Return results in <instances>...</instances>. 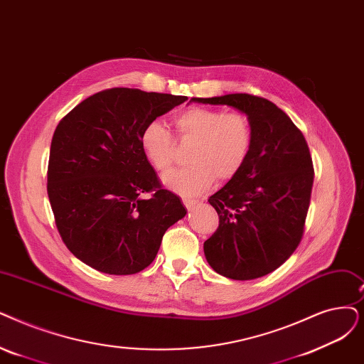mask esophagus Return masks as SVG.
Here are the masks:
<instances>
[{
	"mask_svg": "<svg viewBox=\"0 0 364 364\" xmlns=\"http://www.w3.org/2000/svg\"><path fill=\"white\" fill-rule=\"evenodd\" d=\"M183 203H184V207L188 211H192L195 208V205L198 203V200H195V199H183Z\"/></svg>",
	"mask_w": 364,
	"mask_h": 364,
	"instance_id": "34e87169",
	"label": "esophagus"
}]
</instances>
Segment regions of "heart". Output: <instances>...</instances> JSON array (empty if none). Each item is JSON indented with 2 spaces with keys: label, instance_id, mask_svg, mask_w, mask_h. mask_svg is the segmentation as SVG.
Here are the masks:
<instances>
[{
  "label": "heart",
  "instance_id": "obj_1",
  "mask_svg": "<svg viewBox=\"0 0 364 364\" xmlns=\"http://www.w3.org/2000/svg\"><path fill=\"white\" fill-rule=\"evenodd\" d=\"M181 143H195L188 156L191 168L164 177L171 192L184 198L199 196L213 186L215 177L228 181L238 173L252 146V128L247 116L215 108L192 107L173 119ZM139 147L150 166L168 172L176 162V141L165 126L153 120L139 135Z\"/></svg>",
  "mask_w": 364,
  "mask_h": 364
}]
</instances>
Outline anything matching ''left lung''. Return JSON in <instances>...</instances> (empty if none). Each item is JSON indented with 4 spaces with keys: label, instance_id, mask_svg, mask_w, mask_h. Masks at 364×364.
<instances>
[{
    "label": "left lung",
    "instance_id": "obj_1",
    "mask_svg": "<svg viewBox=\"0 0 364 364\" xmlns=\"http://www.w3.org/2000/svg\"><path fill=\"white\" fill-rule=\"evenodd\" d=\"M245 114L252 146L242 169L210 196L218 228L203 242L213 269L230 279L264 277L286 262L304 235L314 183L305 136L274 102L248 93L192 98Z\"/></svg>",
    "mask_w": 364,
    "mask_h": 364
}]
</instances>
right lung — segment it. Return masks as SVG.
<instances>
[{"label":"right lung","mask_w":364,"mask_h":364,"mask_svg":"<svg viewBox=\"0 0 364 364\" xmlns=\"http://www.w3.org/2000/svg\"><path fill=\"white\" fill-rule=\"evenodd\" d=\"M186 100L114 87L86 98L56 126L47 195L62 241L93 269L109 275L146 269L166 229L186 215L139 147L144 126Z\"/></svg>","instance_id":"right-lung-1"}]
</instances>
